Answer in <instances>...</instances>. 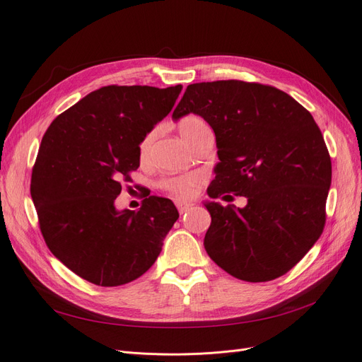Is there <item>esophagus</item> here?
I'll use <instances>...</instances> for the list:
<instances>
[{
	"instance_id": "34e87169",
	"label": "esophagus",
	"mask_w": 362,
	"mask_h": 362,
	"mask_svg": "<svg viewBox=\"0 0 362 362\" xmlns=\"http://www.w3.org/2000/svg\"><path fill=\"white\" fill-rule=\"evenodd\" d=\"M192 206H193V204H190V202H182V201H178V202H177V208H178V211H180L181 214L187 213Z\"/></svg>"
}]
</instances>
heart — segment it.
<instances>
[{
  "instance_id": "b5f03b06",
  "label": "heart",
  "mask_w": 362,
  "mask_h": 362,
  "mask_svg": "<svg viewBox=\"0 0 362 362\" xmlns=\"http://www.w3.org/2000/svg\"><path fill=\"white\" fill-rule=\"evenodd\" d=\"M208 128L206 122L199 116H185L178 122V129L180 134L184 139L185 144L190 141L199 131ZM157 136V131L152 129L145 137L141 139L140 145H139V156L141 160H145L149 154L152 141H154ZM196 184H198V177L193 173L189 175H172V177H164L160 180L158 187L164 190L166 193L175 196V198H189V196L193 194Z\"/></svg>"
}]
</instances>
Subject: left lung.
<instances>
[{"instance_id":"left-lung-1","label":"left lung","mask_w":362,"mask_h":362,"mask_svg":"<svg viewBox=\"0 0 362 362\" xmlns=\"http://www.w3.org/2000/svg\"><path fill=\"white\" fill-rule=\"evenodd\" d=\"M194 113L216 134L218 163L208 196H246L245 208L205 202L206 254L247 282L276 279L323 233L331 157L311 113L276 87L222 80L187 86L173 120Z\"/></svg>"}]
</instances>
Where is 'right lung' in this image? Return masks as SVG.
I'll use <instances>...</instances> for the list:
<instances>
[{
	"instance_id": "add662e5",
	"label": "right lung",
	"mask_w": 362,
	"mask_h": 362,
	"mask_svg": "<svg viewBox=\"0 0 362 362\" xmlns=\"http://www.w3.org/2000/svg\"><path fill=\"white\" fill-rule=\"evenodd\" d=\"M182 86H105L59 115L43 134L31 198L52 255L95 286L117 287L154 264L178 221L170 199L148 196L137 211L115 206L140 164L141 139L166 117Z\"/></svg>"
}]
</instances>
